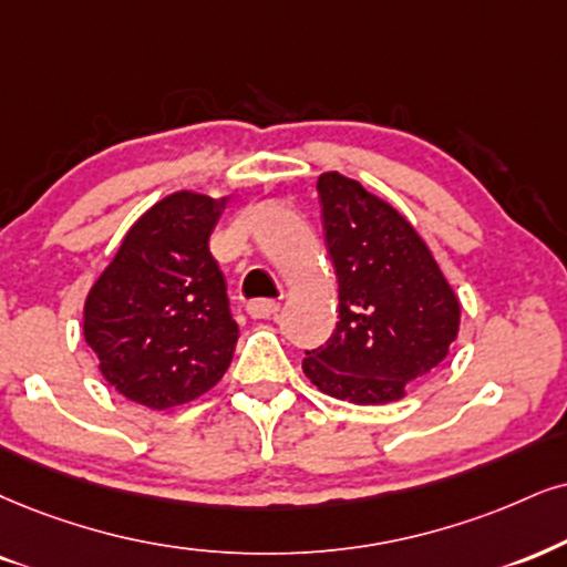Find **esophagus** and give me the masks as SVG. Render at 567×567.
Listing matches in <instances>:
<instances>
[{
    "label": "esophagus",
    "mask_w": 567,
    "mask_h": 567,
    "mask_svg": "<svg viewBox=\"0 0 567 567\" xmlns=\"http://www.w3.org/2000/svg\"><path fill=\"white\" fill-rule=\"evenodd\" d=\"M278 305L276 299H251L247 305V312L251 318H272L278 312Z\"/></svg>",
    "instance_id": "esophagus-1"
}]
</instances>
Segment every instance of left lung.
Returning <instances> with one entry per match:
<instances>
[{
  "label": "left lung",
  "instance_id": "obj_1",
  "mask_svg": "<svg viewBox=\"0 0 567 567\" xmlns=\"http://www.w3.org/2000/svg\"><path fill=\"white\" fill-rule=\"evenodd\" d=\"M323 236L339 281V323L307 352L305 375L352 404L402 400L450 354L460 302L417 230L358 181L318 178Z\"/></svg>",
  "mask_w": 567,
  "mask_h": 567
}]
</instances>
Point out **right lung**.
I'll return each instance as SVG.
<instances>
[{"instance_id": "obj_1", "label": "right lung", "mask_w": 567, "mask_h": 567, "mask_svg": "<svg viewBox=\"0 0 567 567\" xmlns=\"http://www.w3.org/2000/svg\"><path fill=\"white\" fill-rule=\"evenodd\" d=\"M226 197L176 192L131 226L83 305V337L125 400L167 410L205 394L234 360L239 326L209 234Z\"/></svg>"}]
</instances>
